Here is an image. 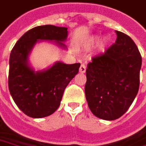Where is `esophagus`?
<instances>
[{
	"label": "esophagus",
	"mask_w": 146,
	"mask_h": 146,
	"mask_svg": "<svg viewBox=\"0 0 146 146\" xmlns=\"http://www.w3.org/2000/svg\"><path fill=\"white\" fill-rule=\"evenodd\" d=\"M85 71H86V66H85L84 64H82L80 67V72L84 74V73H85Z\"/></svg>",
	"instance_id": "obj_1"
}]
</instances>
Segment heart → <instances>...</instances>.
Masks as SVG:
<instances>
[{
    "mask_svg": "<svg viewBox=\"0 0 146 146\" xmlns=\"http://www.w3.org/2000/svg\"><path fill=\"white\" fill-rule=\"evenodd\" d=\"M100 37L98 36V35L92 36V37H91L87 41V44H88V46H95V45H96V44L98 43L99 42H100ZM110 42H111L110 38H108V37H106V38H104L103 40H101L100 42V44H99V49H100V50L104 51L108 47V46L110 44Z\"/></svg>",
    "mask_w": 146,
    "mask_h": 146,
    "instance_id": "heart-1",
    "label": "heart"
}]
</instances>
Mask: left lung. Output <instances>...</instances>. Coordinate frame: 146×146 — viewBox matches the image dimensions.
<instances>
[{
    "mask_svg": "<svg viewBox=\"0 0 146 146\" xmlns=\"http://www.w3.org/2000/svg\"><path fill=\"white\" fill-rule=\"evenodd\" d=\"M116 43L92 58L86 70L85 96L98 118L113 121L129 109L139 90L141 56L125 34L116 30Z\"/></svg>",
    "mask_w": 146,
    "mask_h": 146,
    "instance_id": "8db88e82",
    "label": "left lung"
}]
</instances>
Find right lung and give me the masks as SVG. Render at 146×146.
I'll list each match as a JSON object with an SVG mask.
<instances>
[{"instance_id": "add662e5", "label": "right lung", "mask_w": 146, "mask_h": 146, "mask_svg": "<svg viewBox=\"0 0 146 146\" xmlns=\"http://www.w3.org/2000/svg\"><path fill=\"white\" fill-rule=\"evenodd\" d=\"M67 28L46 25L34 27L23 34L12 50L9 57V89L17 106L25 115L42 118L53 114L71 80L78 74L80 63L55 62L42 71H35L29 56L35 45L50 42L62 50L67 38Z\"/></svg>"}]
</instances>
